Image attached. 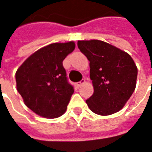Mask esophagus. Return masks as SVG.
I'll return each mask as SVG.
<instances>
[{
    "mask_svg": "<svg viewBox=\"0 0 152 152\" xmlns=\"http://www.w3.org/2000/svg\"><path fill=\"white\" fill-rule=\"evenodd\" d=\"M86 83V80H82L81 81H80V82H77L76 83V86L77 87H80L83 84H85Z\"/></svg>",
    "mask_w": 152,
    "mask_h": 152,
    "instance_id": "34e87169",
    "label": "esophagus"
}]
</instances>
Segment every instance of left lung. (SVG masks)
I'll return each instance as SVG.
<instances>
[{"label": "left lung", "mask_w": 152, "mask_h": 152, "mask_svg": "<svg viewBox=\"0 0 152 152\" xmlns=\"http://www.w3.org/2000/svg\"><path fill=\"white\" fill-rule=\"evenodd\" d=\"M80 50L90 61L94 93L86 102L99 115L121 110L136 87L138 68L129 54L101 40H80Z\"/></svg>", "instance_id": "left-lung-1"}]
</instances>
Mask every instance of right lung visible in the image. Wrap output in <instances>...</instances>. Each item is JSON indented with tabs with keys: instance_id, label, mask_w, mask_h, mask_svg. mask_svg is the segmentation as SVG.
I'll use <instances>...</instances> for the list:
<instances>
[{
	"instance_id": "right-lung-1",
	"label": "right lung",
	"mask_w": 152,
	"mask_h": 152,
	"mask_svg": "<svg viewBox=\"0 0 152 152\" xmlns=\"http://www.w3.org/2000/svg\"><path fill=\"white\" fill-rule=\"evenodd\" d=\"M74 49L73 41L50 43L31 55L16 71L17 90L37 115L54 119L66 112L74 91L62 61Z\"/></svg>"
}]
</instances>
